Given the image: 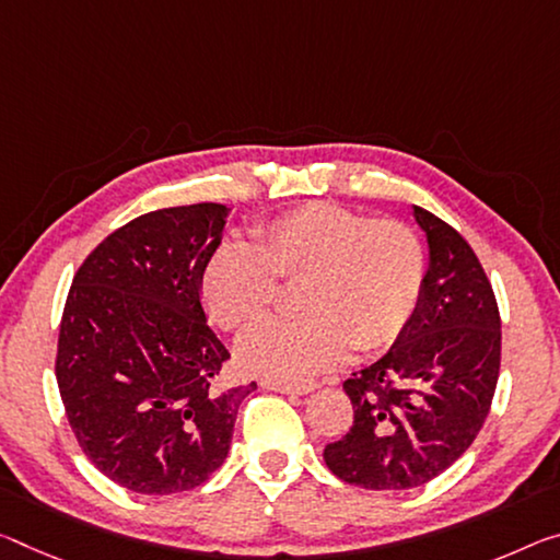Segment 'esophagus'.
<instances>
[{"instance_id": "1", "label": "esophagus", "mask_w": 560, "mask_h": 560, "mask_svg": "<svg viewBox=\"0 0 560 560\" xmlns=\"http://www.w3.org/2000/svg\"><path fill=\"white\" fill-rule=\"evenodd\" d=\"M261 386L269 388V392L279 394H308L314 392L318 384L314 381H287V378H261Z\"/></svg>"}]
</instances>
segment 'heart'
<instances>
[{"mask_svg": "<svg viewBox=\"0 0 560 560\" xmlns=\"http://www.w3.org/2000/svg\"><path fill=\"white\" fill-rule=\"evenodd\" d=\"M423 279L421 238L404 221L308 201L256 226L254 244H221L203 266L201 296L221 328L246 331L273 312L279 281L299 283L304 312L248 334L238 359L256 374L301 378L336 366L349 349L396 341Z\"/></svg>", "mask_w": 560, "mask_h": 560, "instance_id": "heart-1", "label": "heart"}]
</instances>
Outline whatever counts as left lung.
Here are the masks:
<instances>
[{
  "instance_id": "8db88e82",
  "label": "left lung",
  "mask_w": 560,
  "mask_h": 560,
  "mask_svg": "<svg viewBox=\"0 0 560 560\" xmlns=\"http://www.w3.org/2000/svg\"><path fill=\"white\" fill-rule=\"evenodd\" d=\"M431 266L419 306L386 357L343 381L353 423L324 460L341 481L371 491L421 486L466 454L499 384L501 314L471 244L413 207Z\"/></svg>"
}]
</instances>
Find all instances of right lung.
I'll return each instance as SVG.
<instances>
[{
    "label": "right lung",
    "mask_w": 560,
    "mask_h": 560,
    "mask_svg": "<svg viewBox=\"0 0 560 560\" xmlns=\"http://www.w3.org/2000/svg\"><path fill=\"white\" fill-rule=\"evenodd\" d=\"M226 214L203 201L131 219L92 248L67 294L55 363L67 421L84 456L135 493L207 481L256 388L219 386L232 353L201 306Z\"/></svg>",
    "instance_id": "1"
}]
</instances>
